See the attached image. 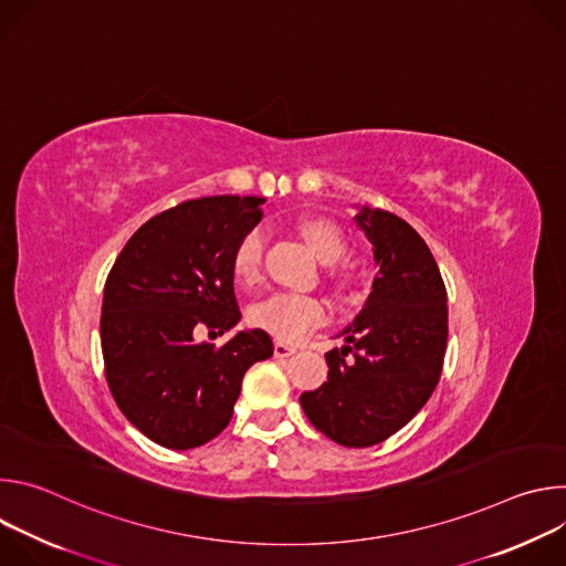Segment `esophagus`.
<instances>
[{
  "label": "esophagus",
  "instance_id": "34e87169",
  "mask_svg": "<svg viewBox=\"0 0 566 566\" xmlns=\"http://www.w3.org/2000/svg\"><path fill=\"white\" fill-rule=\"evenodd\" d=\"M273 352H275L277 358H289V356H293L297 349H295L293 345H286V343H275Z\"/></svg>",
  "mask_w": 566,
  "mask_h": 566
}]
</instances>
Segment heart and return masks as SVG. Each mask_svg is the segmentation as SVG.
I'll list each match as a JSON object with an SVG mask.
<instances>
[{
	"label": "heart",
	"instance_id": "heart-1",
	"mask_svg": "<svg viewBox=\"0 0 566 566\" xmlns=\"http://www.w3.org/2000/svg\"><path fill=\"white\" fill-rule=\"evenodd\" d=\"M302 234L322 264H336L347 255L345 232L327 219L302 221ZM266 232L255 226L241 234L232 251V275L239 284L253 286L262 277ZM251 322L277 340L295 343L325 319V304L308 293H273L251 308Z\"/></svg>",
	"mask_w": 566,
	"mask_h": 566
}]
</instances>
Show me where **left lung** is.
Returning <instances> with one entry per match:
<instances>
[{
    "label": "left lung",
    "mask_w": 566,
    "mask_h": 566,
    "mask_svg": "<svg viewBox=\"0 0 566 566\" xmlns=\"http://www.w3.org/2000/svg\"><path fill=\"white\" fill-rule=\"evenodd\" d=\"M356 223L378 273L363 311L340 332L347 345L327 354V382L300 402L322 434L367 448L410 423L432 396L448 345V295L428 244L406 219L365 206Z\"/></svg>",
    "instance_id": "obj_1"
}]
</instances>
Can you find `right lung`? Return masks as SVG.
Listing matches in <instances>:
<instances>
[{
    "instance_id": "obj_1",
    "label": "right lung",
    "mask_w": 566,
    "mask_h": 566,
    "mask_svg": "<svg viewBox=\"0 0 566 566\" xmlns=\"http://www.w3.org/2000/svg\"><path fill=\"white\" fill-rule=\"evenodd\" d=\"M262 197L184 201L145 221L116 258L103 295L101 345L112 396L154 443L190 450L228 423L247 369L273 356L262 329L223 347L195 329L230 332L241 313L232 251L262 219Z\"/></svg>"
}]
</instances>
